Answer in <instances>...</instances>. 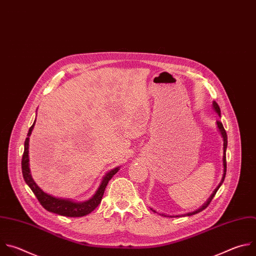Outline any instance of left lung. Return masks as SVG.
<instances>
[{
    "label": "left lung",
    "mask_w": 256,
    "mask_h": 256,
    "mask_svg": "<svg viewBox=\"0 0 256 256\" xmlns=\"http://www.w3.org/2000/svg\"><path fill=\"white\" fill-rule=\"evenodd\" d=\"M213 109L216 111V113L219 115V116H221V111H220V107H219V105L216 103V102L214 100L213 102ZM217 126H218V129H219V131H220V133H221V136L223 137V142H224V144H223V148H224V154H223V166H224V174H223V178H222V180H221V182L219 184V186H217V188L213 192V194H211V196L209 198V200L204 204V205L200 208V209H198L196 211H194V212H190V213H188V214H184V216H192V215H194V214H196V213H200V211H202V210H205L208 206H209V204L211 202V200H213V198L215 196V194H216V192H217V190H219V188L221 186V184H223V182H224V180H225V176H226V168H227V164H226V149H227V133H226V131H225V129H224V127H223V124L220 122V121H217ZM153 212H156V210H153V209H151ZM164 216H166V215H164V214H162ZM176 217H180V216H176Z\"/></svg>",
    "instance_id": "8db88e82"
}]
</instances>
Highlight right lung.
<instances>
[{
    "label": "right lung",
    "instance_id": "obj_1",
    "mask_svg": "<svg viewBox=\"0 0 256 256\" xmlns=\"http://www.w3.org/2000/svg\"><path fill=\"white\" fill-rule=\"evenodd\" d=\"M35 122H36V119H35L33 125L29 129L27 138L24 143V153L22 156L21 164H22V174H23L25 182L32 190V192L36 196L37 200H39L42 207L45 210H47L48 212L56 213V214L66 216V217H82V216L90 214L98 206V204L100 202L102 198H103L105 188H106L109 180L113 178V176L115 174H117V172L120 170V168H116L110 170L108 174H106V176L103 178V180H102L98 188L96 190V194L90 200H88L86 202H74L68 198H56L54 196H50V194L44 192L33 180L32 176L30 174V168H29V156H28L29 137L32 133Z\"/></svg>",
    "mask_w": 256,
    "mask_h": 256
}]
</instances>
